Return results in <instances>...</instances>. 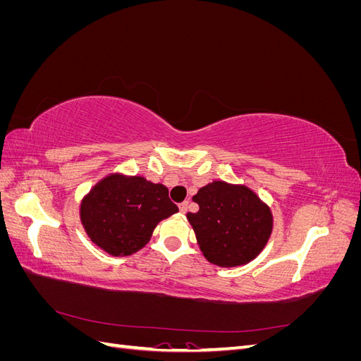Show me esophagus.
Listing matches in <instances>:
<instances>
[{
	"mask_svg": "<svg viewBox=\"0 0 361 361\" xmlns=\"http://www.w3.org/2000/svg\"><path fill=\"white\" fill-rule=\"evenodd\" d=\"M179 211H180L182 214H187V211H188V202H182V203L179 204Z\"/></svg>",
	"mask_w": 361,
	"mask_h": 361,
	"instance_id": "34e87169",
	"label": "esophagus"
}]
</instances>
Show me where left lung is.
<instances>
[{
  "instance_id": "obj_1",
  "label": "left lung",
  "mask_w": 361,
  "mask_h": 361,
  "mask_svg": "<svg viewBox=\"0 0 361 361\" xmlns=\"http://www.w3.org/2000/svg\"><path fill=\"white\" fill-rule=\"evenodd\" d=\"M192 200L197 212L187 215L204 257L218 267H238L255 259L272 231L268 206L247 187L212 182Z\"/></svg>"
}]
</instances>
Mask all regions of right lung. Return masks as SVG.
<instances>
[{"mask_svg": "<svg viewBox=\"0 0 361 361\" xmlns=\"http://www.w3.org/2000/svg\"><path fill=\"white\" fill-rule=\"evenodd\" d=\"M178 211L161 183L108 176L82 200L81 221L94 244L113 256H126L145 247L155 226Z\"/></svg>", "mask_w": 361, "mask_h": 361, "instance_id": "obj_1", "label": "right lung"}]
</instances>
